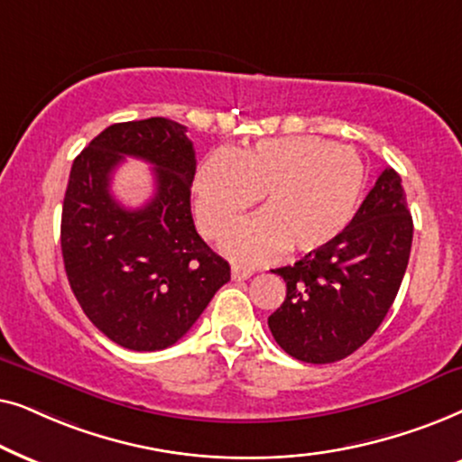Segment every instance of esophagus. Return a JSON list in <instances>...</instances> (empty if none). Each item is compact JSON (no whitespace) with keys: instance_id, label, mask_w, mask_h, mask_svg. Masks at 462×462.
<instances>
[{"instance_id":"34e87169","label":"esophagus","mask_w":462,"mask_h":462,"mask_svg":"<svg viewBox=\"0 0 462 462\" xmlns=\"http://www.w3.org/2000/svg\"><path fill=\"white\" fill-rule=\"evenodd\" d=\"M254 274V268H245V266H232V279L235 281H247L249 276Z\"/></svg>"}]
</instances>
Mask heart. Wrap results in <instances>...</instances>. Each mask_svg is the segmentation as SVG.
Instances as JSON below:
<instances>
[{
  "label": "heart",
  "instance_id": "obj_1",
  "mask_svg": "<svg viewBox=\"0 0 462 462\" xmlns=\"http://www.w3.org/2000/svg\"><path fill=\"white\" fill-rule=\"evenodd\" d=\"M365 188L359 153L321 137L263 139L254 147L213 152L196 169L194 213L202 235L219 238L263 200L266 213L238 226L224 249L236 260L263 262L289 247L312 254L353 221Z\"/></svg>",
  "mask_w": 462,
  "mask_h": 462
}]
</instances>
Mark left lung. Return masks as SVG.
I'll use <instances>...</instances> for the list:
<instances>
[{
  "instance_id": "1",
  "label": "left lung",
  "mask_w": 462,
  "mask_h": 462,
  "mask_svg": "<svg viewBox=\"0 0 462 462\" xmlns=\"http://www.w3.org/2000/svg\"><path fill=\"white\" fill-rule=\"evenodd\" d=\"M411 235L402 177L389 167L334 243L274 270L287 282L268 317L276 344L304 364H334L364 346L395 302Z\"/></svg>"
}]
</instances>
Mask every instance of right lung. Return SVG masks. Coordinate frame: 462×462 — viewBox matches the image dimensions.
I'll return each instance as SVG.
<instances>
[{
    "mask_svg": "<svg viewBox=\"0 0 462 462\" xmlns=\"http://www.w3.org/2000/svg\"><path fill=\"white\" fill-rule=\"evenodd\" d=\"M188 128L169 118L107 126L73 160L60 217L71 291L98 331L128 350H162L189 331L230 281V266L194 227L196 173ZM125 155L154 164L152 200L126 209L108 192Z\"/></svg>",
    "mask_w": 462,
    "mask_h": 462,
    "instance_id": "add662e5",
    "label": "right lung"
}]
</instances>
